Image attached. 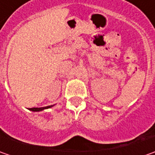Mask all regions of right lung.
<instances>
[{"instance_id":"right-lung-1","label":"right lung","mask_w":155,"mask_h":155,"mask_svg":"<svg viewBox=\"0 0 155 155\" xmlns=\"http://www.w3.org/2000/svg\"><path fill=\"white\" fill-rule=\"evenodd\" d=\"M52 107V105L51 106H47V107H42V108H30L29 110H32V111H41V110H45V109H49V108H51Z\"/></svg>"}]
</instances>
